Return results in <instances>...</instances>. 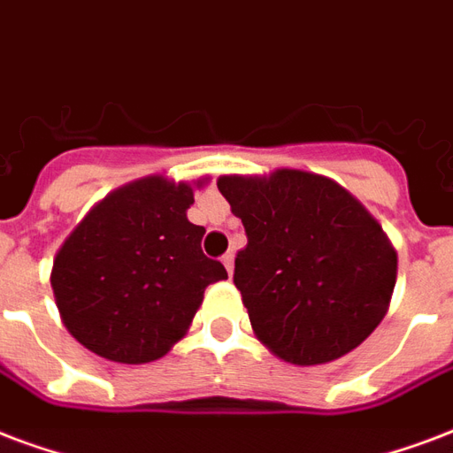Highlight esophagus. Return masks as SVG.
Instances as JSON below:
<instances>
[{"label":"esophagus","instance_id":"34e87169","mask_svg":"<svg viewBox=\"0 0 453 453\" xmlns=\"http://www.w3.org/2000/svg\"><path fill=\"white\" fill-rule=\"evenodd\" d=\"M222 263H224V267H226V272H234V253H226V255H222Z\"/></svg>","mask_w":453,"mask_h":453}]
</instances>
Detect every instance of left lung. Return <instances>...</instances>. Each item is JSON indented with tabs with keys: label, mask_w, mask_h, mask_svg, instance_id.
<instances>
[{
	"label": "left lung",
	"mask_w": 453,
	"mask_h": 453,
	"mask_svg": "<svg viewBox=\"0 0 453 453\" xmlns=\"http://www.w3.org/2000/svg\"><path fill=\"white\" fill-rule=\"evenodd\" d=\"M217 188L248 236L234 284L277 358L322 365L375 332L396 284V250L356 196L288 166L219 176Z\"/></svg>",
	"instance_id": "1"
}]
</instances>
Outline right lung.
<instances>
[{"mask_svg": "<svg viewBox=\"0 0 453 453\" xmlns=\"http://www.w3.org/2000/svg\"><path fill=\"white\" fill-rule=\"evenodd\" d=\"M150 174L119 186L85 214L54 255L61 322L88 351L141 365L181 342L205 288L226 279L190 224L193 186Z\"/></svg>", "mask_w": 453, "mask_h": 453, "instance_id": "add662e5", "label": "right lung"}]
</instances>
